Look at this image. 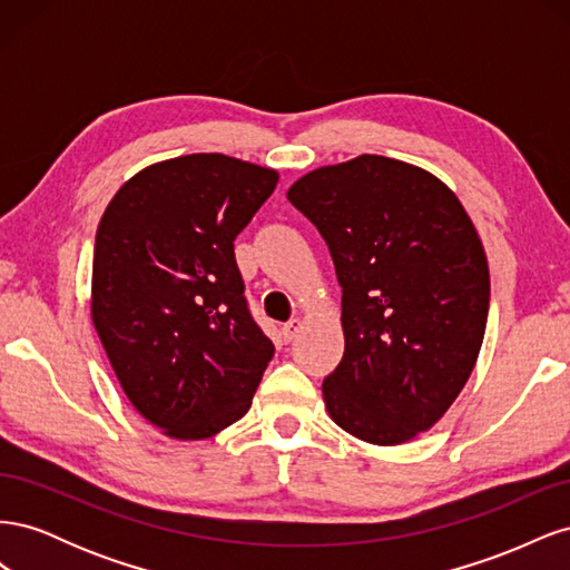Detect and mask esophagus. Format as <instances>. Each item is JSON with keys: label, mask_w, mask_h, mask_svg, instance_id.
Segmentation results:
<instances>
[{"label": "esophagus", "mask_w": 570, "mask_h": 570, "mask_svg": "<svg viewBox=\"0 0 570 570\" xmlns=\"http://www.w3.org/2000/svg\"><path fill=\"white\" fill-rule=\"evenodd\" d=\"M299 331H302V321H299V318H292V321H287V323L283 325V337H285V342H292V340H295Z\"/></svg>", "instance_id": "obj_1"}]
</instances>
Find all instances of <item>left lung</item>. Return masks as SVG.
I'll return each instance as SVG.
<instances>
[{"mask_svg":"<svg viewBox=\"0 0 570 570\" xmlns=\"http://www.w3.org/2000/svg\"><path fill=\"white\" fill-rule=\"evenodd\" d=\"M331 249L344 354L323 381L331 419L371 444L433 428L475 366L490 308L485 249L433 174L361 154L287 189Z\"/></svg>","mask_w":570,"mask_h":570,"instance_id":"left-lung-1","label":"left lung"}]
</instances>
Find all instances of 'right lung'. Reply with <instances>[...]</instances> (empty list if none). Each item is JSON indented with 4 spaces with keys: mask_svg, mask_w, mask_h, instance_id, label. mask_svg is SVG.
Wrapping results in <instances>:
<instances>
[{
    "mask_svg": "<svg viewBox=\"0 0 570 570\" xmlns=\"http://www.w3.org/2000/svg\"><path fill=\"white\" fill-rule=\"evenodd\" d=\"M275 185L271 168L187 154L132 176L99 220L92 323L126 396L168 438L243 419L273 358L233 243Z\"/></svg>",
    "mask_w": 570,
    "mask_h": 570,
    "instance_id": "right-lung-1",
    "label": "right lung"
}]
</instances>
